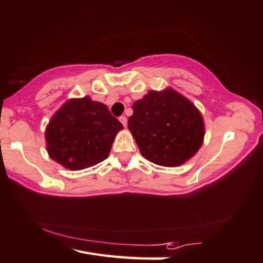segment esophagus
Segmentation results:
<instances>
[{
	"mask_svg": "<svg viewBox=\"0 0 263 263\" xmlns=\"http://www.w3.org/2000/svg\"><path fill=\"white\" fill-rule=\"evenodd\" d=\"M119 122H121L124 126L127 125V118L125 116H121L119 117Z\"/></svg>",
	"mask_w": 263,
	"mask_h": 263,
	"instance_id": "1",
	"label": "esophagus"
}]
</instances>
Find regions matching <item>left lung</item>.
<instances>
[{
  "mask_svg": "<svg viewBox=\"0 0 263 263\" xmlns=\"http://www.w3.org/2000/svg\"><path fill=\"white\" fill-rule=\"evenodd\" d=\"M127 127L141 155L162 166H179L203 144L204 123L192 101L171 87L149 90L133 103Z\"/></svg>",
  "mask_w": 263,
  "mask_h": 263,
  "instance_id": "obj_1",
  "label": "left lung"
}]
</instances>
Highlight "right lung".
Wrapping results in <instances>:
<instances>
[{
    "instance_id": "right-lung-1",
    "label": "right lung",
    "mask_w": 263,
    "mask_h": 263,
    "mask_svg": "<svg viewBox=\"0 0 263 263\" xmlns=\"http://www.w3.org/2000/svg\"><path fill=\"white\" fill-rule=\"evenodd\" d=\"M123 125L106 104L89 97L69 99L46 127V148L69 170H83L106 160Z\"/></svg>"
}]
</instances>
